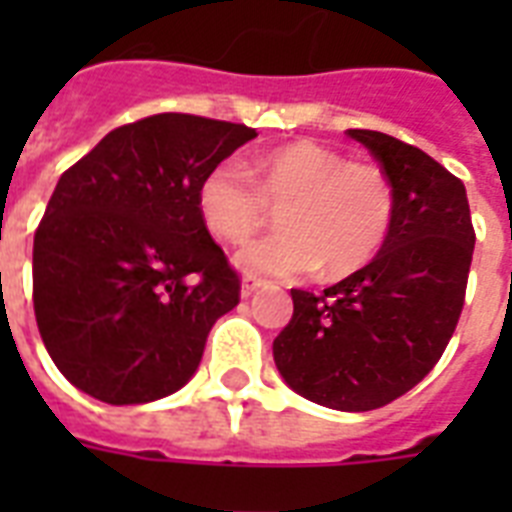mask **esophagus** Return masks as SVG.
Segmentation results:
<instances>
[{"instance_id": "34e87169", "label": "esophagus", "mask_w": 512, "mask_h": 512, "mask_svg": "<svg viewBox=\"0 0 512 512\" xmlns=\"http://www.w3.org/2000/svg\"><path fill=\"white\" fill-rule=\"evenodd\" d=\"M263 284V279H257V276H252V273H247L244 279H241V297H249L252 292H255L257 287Z\"/></svg>"}]
</instances>
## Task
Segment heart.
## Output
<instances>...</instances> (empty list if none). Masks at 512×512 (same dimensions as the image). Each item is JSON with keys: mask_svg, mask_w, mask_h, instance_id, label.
Wrapping results in <instances>:
<instances>
[{"mask_svg": "<svg viewBox=\"0 0 512 512\" xmlns=\"http://www.w3.org/2000/svg\"><path fill=\"white\" fill-rule=\"evenodd\" d=\"M199 215L217 239L244 244L279 209L284 231L249 244L239 265L249 273L295 279L321 271L340 279L369 265L388 241L396 188L374 162H348L311 140L289 143L241 164L223 159L201 177Z\"/></svg>", "mask_w": 512, "mask_h": 512, "instance_id": "b5f03b06", "label": "heart"}]
</instances>
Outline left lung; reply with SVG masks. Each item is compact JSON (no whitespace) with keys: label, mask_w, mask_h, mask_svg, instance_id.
<instances>
[{"label":"left lung","mask_w":512,"mask_h":512,"mask_svg":"<svg viewBox=\"0 0 512 512\" xmlns=\"http://www.w3.org/2000/svg\"><path fill=\"white\" fill-rule=\"evenodd\" d=\"M396 188V217L372 263L321 295L292 289L295 313L273 340L292 390L340 412H369L438 364L465 305L476 231L460 177L374 130H348Z\"/></svg>","instance_id":"1"}]
</instances>
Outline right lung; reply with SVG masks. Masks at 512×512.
<instances>
[{
  "label": "right lung",
  "mask_w": 512,
  "mask_h": 512,
  "mask_svg": "<svg viewBox=\"0 0 512 512\" xmlns=\"http://www.w3.org/2000/svg\"><path fill=\"white\" fill-rule=\"evenodd\" d=\"M257 132L193 114L116 127L60 175L34 233V313L63 377L146 404L191 380L241 279L209 236L204 172Z\"/></svg>",
  "instance_id": "add662e5"
}]
</instances>
